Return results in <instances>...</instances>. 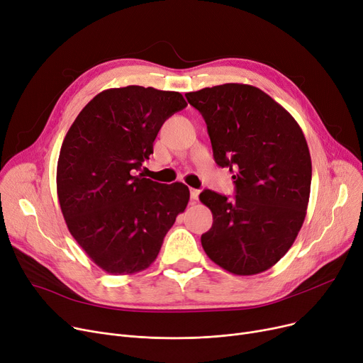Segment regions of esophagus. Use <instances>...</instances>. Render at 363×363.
Returning <instances> with one entry per match:
<instances>
[{
  "mask_svg": "<svg viewBox=\"0 0 363 363\" xmlns=\"http://www.w3.org/2000/svg\"><path fill=\"white\" fill-rule=\"evenodd\" d=\"M199 194H200V189H196V188H191L189 189V196H191V200L196 201L199 199Z\"/></svg>",
  "mask_w": 363,
  "mask_h": 363,
  "instance_id": "1",
  "label": "esophagus"
}]
</instances>
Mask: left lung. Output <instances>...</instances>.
Listing matches in <instances>:
<instances>
[{
  "instance_id": "left-lung-1",
  "label": "left lung",
  "mask_w": 363,
  "mask_h": 363,
  "mask_svg": "<svg viewBox=\"0 0 363 363\" xmlns=\"http://www.w3.org/2000/svg\"><path fill=\"white\" fill-rule=\"evenodd\" d=\"M207 125L213 157L234 172L233 200L204 189L213 225L201 235L206 255L225 271L256 275L289 252L306 218L312 162L291 114L262 89L223 84L186 92Z\"/></svg>"
}]
</instances>
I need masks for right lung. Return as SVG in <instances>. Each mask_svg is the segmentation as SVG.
Here are the masks:
<instances>
[{"instance_id": "1", "label": "right lung", "mask_w": 363, "mask_h": 363, "mask_svg": "<svg viewBox=\"0 0 363 363\" xmlns=\"http://www.w3.org/2000/svg\"><path fill=\"white\" fill-rule=\"evenodd\" d=\"M186 107L182 94L129 85L100 92L67 130L57 163V196L73 238L111 275L156 260L185 211L189 189L137 175L167 118Z\"/></svg>"}]
</instances>
